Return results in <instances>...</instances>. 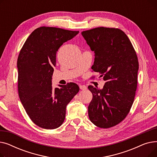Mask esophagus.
I'll use <instances>...</instances> for the list:
<instances>
[{
  "label": "esophagus",
  "instance_id": "obj_1",
  "mask_svg": "<svg viewBox=\"0 0 157 157\" xmlns=\"http://www.w3.org/2000/svg\"><path fill=\"white\" fill-rule=\"evenodd\" d=\"M79 88L81 90H86V86L85 85H79Z\"/></svg>",
  "mask_w": 157,
  "mask_h": 157
}]
</instances>
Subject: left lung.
Listing matches in <instances>:
<instances>
[{
    "label": "left lung",
    "instance_id": "8db88e82",
    "mask_svg": "<svg viewBox=\"0 0 157 157\" xmlns=\"http://www.w3.org/2000/svg\"><path fill=\"white\" fill-rule=\"evenodd\" d=\"M81 34L95 53L92 71L100 73L105 81L102 90L88 86L93 95L88 117L97 127L111 128L126 118L133 104L137 86V56L127 36L119 29L97 27Z\"/></svg>",
    "mask_w": 157,
    "mask_h": 157
}]
</instances>
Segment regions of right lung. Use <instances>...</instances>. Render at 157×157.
<instances>
[{
    "label": "right lung",
    "mask_w": 157,
    "mask_h": 157,
    "mask_svg": "<svg viewBox=\"0 0 157 157\" xmlns=\"http://www.w3.org/2000/svg\"><path fill=\"white\" fill-rule=\"evenodd\" d=\"M79 31L40 27L33 31L20 52L17 67L20 99L30 120L38 127L55 129L62 125L66 106L78 92L74 83L53 89L52 77L59 48Z\"/></svg>",
    "instance_id": "1"
}]
</instances>
